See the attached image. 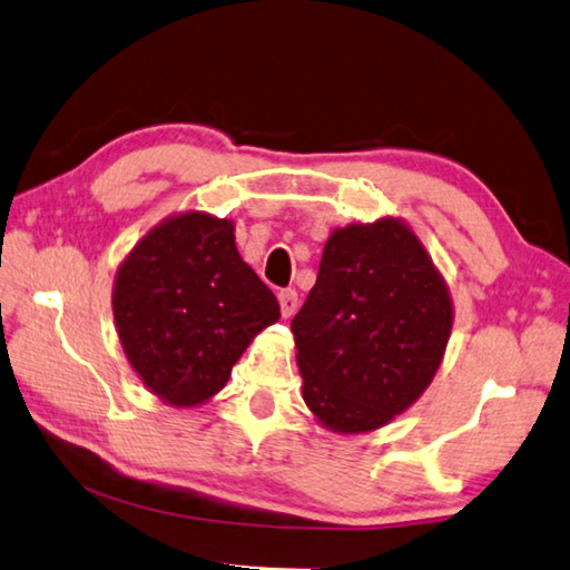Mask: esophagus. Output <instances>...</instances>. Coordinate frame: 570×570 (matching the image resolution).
Listing matches in <instances>:
<instances>
[{
  "mask_svg": "<svg viewBox=\"0 0 570 570\" xmlns=\"http://www.w3.org/2000/svg\"><path fill=\"white\" fill-rule=\"evenodd\" d=\"M278 304H282V314L288 318L296 314L298 308V294L294 288H284V292H278Z\"/></svg>",
  "mask_w": 570,
  "mask_h": 570,
  "instance_id": "obj_1",
  "label": "esophagus"
}]
</instances>
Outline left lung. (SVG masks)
I'll use <instances>...</instances> for the list:
<instances>
[{
	"label": "left lung",
	"instance_id": "1",
	"mask_svg": "<svg viewBox=\"0 0 570 570\" xmlns=\"http://www.w3.org/2000/svg\"><path fill=\"white\" fill-rule=\"evenodd\" d=\"M451 326L449 286L406 224L336 229L292 321L306 406L331 431L381 429L436 376Z\"/></svg>",
	"mask_w": 570,
	"mask_h": 570
}]
</instances>
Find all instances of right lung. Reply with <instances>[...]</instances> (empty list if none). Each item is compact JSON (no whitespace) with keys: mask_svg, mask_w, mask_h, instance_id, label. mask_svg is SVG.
Wrapping results in <instances>:
<instances>
[{"mask_svg":"<svg viewBox=\"0 0 570 570\" xmlns=\"http://www.w3.org/2000/svg\"><path fill=\"white\" fill-rule=\"evenodd\" d=\"M117 334L144 386L171 406H196L226 386L278 302L236 252L234 224L186 212L144 236L111 292Z\"/></svg>","mask_w":570,"mask_h":570,"instance_id":"right-lung-1","label":"right lung"}]
</instances>
